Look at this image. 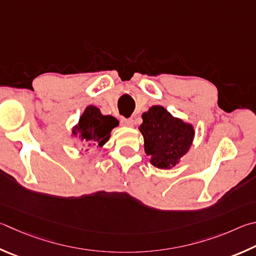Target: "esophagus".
<instances>
[{
  "label": "esophagus",
  "mask_w": 256,
  "mask_h": 256,
  "mask_svg": "<svg viewBox=\"0 0 256 256\" xmlns=\"http://www.w3.org/2000/svg\"><path fill=\"white\" fill-rule=\"evenodd\" d=\"M120 123H122L124 126L132 128L134 125V120L132 118H120Z\"/></svg>",
  "instance_id": "esophagus-1"
}]
</instances>
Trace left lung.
<instances>
[{
    "instance_id": "1",
    "label": "left lung",
    "mask_w": 256,
    "mask_h": 256,
    "mask_svg": "<svg viewBox=\"0 0 256 256\" xmlns=\"http://www.w3.org/2000/svg\"><path fill=\"white\" fill-rule=\"evenodd\" d=\"M138 130L144 138V151L150 164L159 169H172L192 146L194 125L154 105L142 114Z\"/></svg>"
}]
</instances>
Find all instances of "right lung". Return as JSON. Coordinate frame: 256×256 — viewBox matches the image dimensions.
I'll use <instances>...</instances> for the list:
<instances>
[{
	"instance_id": "right-lung-1",
	"label": "right lung",
	"mask_w": 256,
	"mask_h": 256,
	"mask_svg": "<svg viewBox=\"0 0 256 256\" xmlns=\"http://www.w3.org/2000/svg\"><path fill=\"white\" fill-rule=\"evenodd\" d=\"M118 120L112 115H103L98 108L88 105L78 123L72 128V138H77L82 146L103 148ZM87 151V150H86Z\"/></svg>"
}]
</instances>
